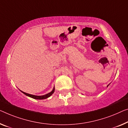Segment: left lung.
Here are the masks:
<instances>
[{
  "label": "left lung",
  "mask_w": 128,
  "mask_h": 128,
  "mask_svg": "<svg viewBox=\"0 0 128 128\" xmlns=\"http://www.w3.org/2000/svg\"><path fill=\"white\" fill-rule=\"evenodd\" d=\"M108 85H109V84H108ZM108 86H107V87H108Z\"/></svg>",
  "instance_id": "obj_1"
}]
</instances>
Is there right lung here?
<instances>
[{"instance_id": "right-lung-1", "label": "right lung", "mask_w": 128, "mask_h": 128, "mask_svg": "<svg viewBox=\"0 0 128 128\" xmlns=\"http://www.w3.org/2000/svg\"><path fill=\"white\" fill-rule=\"evenodd\" d=\"M22 93H24V94H25L26 95H27V96H29V97H31V98H33V99H36V100H45L46 98H49V96H50L51 95H52L53 93L54 92V87L53 88V90L51 91L50 92L48 93V94H45V95H41V96H37V95H32V94H28V93H26L24 92H23V91H20Z\"/></svg>"}]
</instances>
